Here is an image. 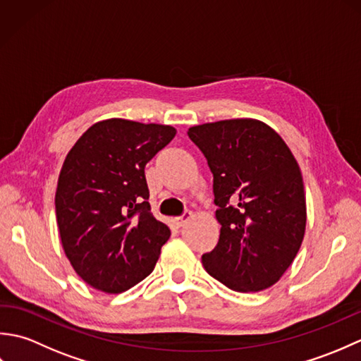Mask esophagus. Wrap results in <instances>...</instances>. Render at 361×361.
<instances>
[{
	"label": "esophagus",
	"mask_w": 361,
	"mask_h": 361,
	"mask_svg": "<svg viewBox=\"0 0 361 361\" xmlns=\"http://www.w3.org/2000/svg\"><path fill=\"white\" fill-rule=\"evenodd\" d=\"M190 219H192V212H190V211H186L185 214H183L181 217H175V219H173V224L180 228V226L185 225L186 221H188V220H190Z\"/></svg>",
	"instance_id": "1"
}]
</instances>
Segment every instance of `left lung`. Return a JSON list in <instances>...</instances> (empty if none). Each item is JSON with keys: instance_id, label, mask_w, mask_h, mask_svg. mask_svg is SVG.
<instances>
[{"instance_id": "obj_1", "label": "left lung", "mask_w": 361, "mask_h": 361, "mask_svg": "<svg viewBox=\"0 0 361 361\" xmlns=\"http://www.w3.org/2000/svg\"><path fill=\"white\" fill-rule=\"evenodd\" d=\"M188 135L208 159L219 206V242L204 270L234 291H260L293 262L307 208L301 169L282 137L250 118L195 126Z\"/></svg>"}]
</instances>
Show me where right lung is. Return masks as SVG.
Listing matches in <instances>:
<instances>
[{"instance_id":"1","label":"right lung","mask_w":361,"mask_h":361,"mask_svg":"<svg viewBox=\"0 0 361 361\" xmlns=\"http://www.w3.org/2000/svg\"><path fill=\"white\" fill-rule=\"evenodd\" d=\"M171 126L99 121L68 152L56 190L60 240L88 286L121 293L153 271L171 229L152 216L144 167Z\"/></svg>"}]
</instances>
